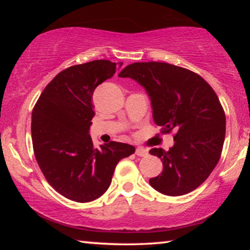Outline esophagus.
I'll list each match as a JSON object with an SVG mask.
<instances>
[{
  "mask_svg": "<svg viewBox=\"0 0 250 250\" xmlns=\"http://www.w3.org/2000/svg\"><path fill=\"white\" fill-rule=\"evenodd\" d=\"M135 154H137L138 156H146L147 150L143 149V147H137V150H135Z\"/></svg>",
  "mask_w": 250,
  "mask_h": 250,
  "instance_id": "obj_1",
  "label": "esophagus"
}]
</instances>
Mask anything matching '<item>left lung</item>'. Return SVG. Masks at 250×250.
<instances>
[{"label": "left lung", "instance_id": "8db88e82", "mask_svg": "<svg viewBox=\"0 0 250 250\" xmlns=\"http://www.w3.org/2000/svg\"><path fill=\"white\" fill-rule=\"evenodd\" d=\"M119 77L141 84L155 125L163 133L175 132L170 150H150L163 163L150 185L168 196L194 191L216 167L225 140V113L213 88L200 75L167 62H133Z\"/></svg>", "mask_w": 250, "mask_h": 250}]
</instances>
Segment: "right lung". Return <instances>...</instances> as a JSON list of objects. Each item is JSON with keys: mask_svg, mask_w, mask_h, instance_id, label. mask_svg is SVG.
Returning <instances> with one entry per match:
<instances>
[{"mask_svg": "<svg viewBox=\"0 0 250 250\" xmlns=\"http://www.w3.org/2000/svg\"><path fill=\"white\" fill-rule=\"evenodd\" d=\"M121 66L104 59L71 66L46 86L33 109L36 161L48 183L68 200L87 203L100 197L118 162L135 151L115 141L97 149L89 134L92 94Z\"/></svg>", "mask_w": 250, "mask_h": 250, "instance_id": "1", "label": "right lung"}]
</instances>
